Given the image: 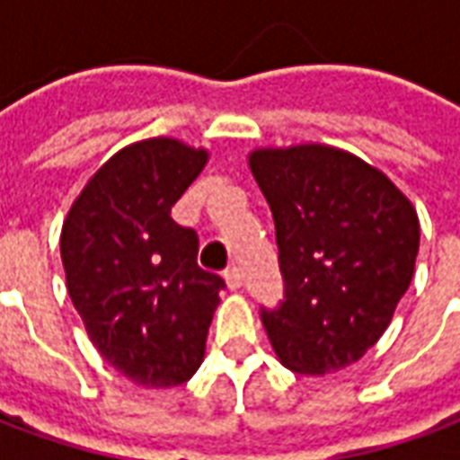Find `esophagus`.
<instances>
[{
    "label": "esophagus",
    "mask_w": 460,
    "mask_h": 460,
    "mask_svg": "<svg viewBox=\"0 0 460 460\" xmlns=\"http://www.w3.org/2000/svg\"><path fill=\"white\" fill-rule=\"evenodd\" d=\"M224 279H226V286H229V290H239L241 283H243V276H241L239 269H229L226 273H224Z\"/></svg>",
    "instance_id": "esophagus-1"
}]
</instances>
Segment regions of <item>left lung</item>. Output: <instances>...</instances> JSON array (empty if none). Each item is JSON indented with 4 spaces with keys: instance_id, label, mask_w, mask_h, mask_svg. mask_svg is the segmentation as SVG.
<instances>
[{
    "instance_id": "obj_1",
    "label": "left lung",
    "mask_w": 460,
    "mask_h": 460,
    "mask_svg": "<svg viewBox=\"0 0 460 460\" xmlns=\"http://www.w3.org/2000/svg\"><path fill=\"white\" fill-rule=\"evenodd\" d=\"M286 300L263 310L280 365L323 376L352 365L392 323L411 283L419 217L404 191L357 155L320 142L256 147Z\"/></svg>"
}]
</instances>
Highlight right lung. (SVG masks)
<instances>
[{"mask_svg": "<svg viewBox=\"0 0 460 460\" xmlns=\"http://www.w3.org/2000/svg\"><path fill=\"white\" fill-rule=\"evenodd\" d=\"M209 152L150 137L115 152L66 214L61 261L95 349L147 389L199 369L224 280L197 266L199 241L172 219Z\"/></svg>", "mask_w": 460, "mask_h": 460, "instance_id": "right-lung-1", "label": "right lung"}]
</instances>
